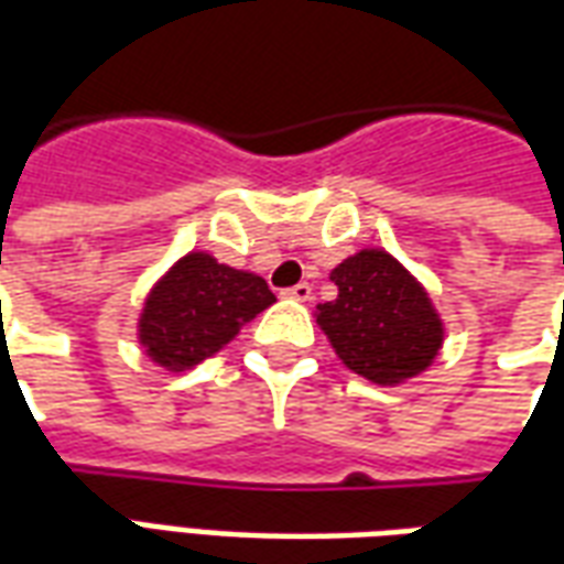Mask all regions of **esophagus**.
Segmentation results:
<instances>
[{"label": "esophagus", "mask_w": 564, "mask_h": 564, "mask_svg": "<svg viewBox=\"0 0 564 564\" xmlns=\"http://www.w3.org/2000/svg\"><path fill=\"white\" fill-rule=\"evenodd\" d=\"M283 295L286 299H293V302H311V286L308 283H295V286H290V290H283Z\"/></svg>", "instance_id": "34e87169"}]
</instances>
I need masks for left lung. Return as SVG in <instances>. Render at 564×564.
I'll return each instance as SVG.
<instances>
[{"label": "left lung", "instance_id": "1", "mask_svg": "<svg viewBox=\"0 0 564 564\" xmlns=\"http://www.w3.org/2000/svg\"><path fill=\"white\" fill-rule=\"evenodd\" d=\"M333 302L314 311L338 360L381 388H397L431 369L446 326L431 293L388 250L366 247L329 271Z\"/></svg>", "mask_w": 564, "mask_h": 564}]
</instances>
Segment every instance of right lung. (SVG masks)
Returning <instances> with one entry per match:
<instances>
[{
  "label": "right lung",
  "instance_id": "obj_1",
  "mask_svg": "<svg viewBox=\"0 0 564 564\" xmlns=\"http://www.w3.org/2000/svg\"><path fill=\"white\" fill-rule=\"evenodd\" d=\"M269 305H274V293L259 274L192 250L149 290L137 338L152 364L167 372H186L226 348L243 323Z\"/></svg>",
  "mask_w": 564,
  "mask_h": 564
}]
</instances>
